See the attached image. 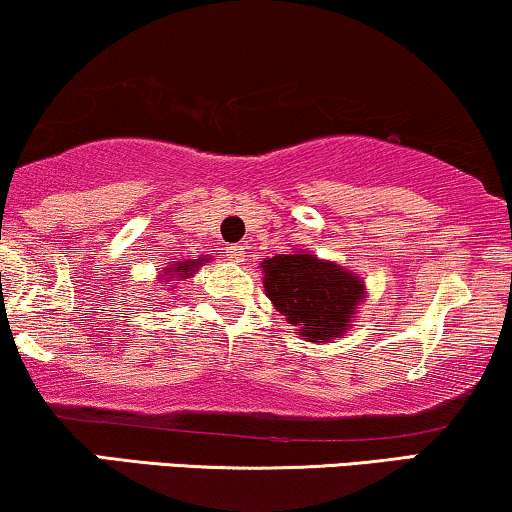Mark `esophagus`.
<instances>
[{
	"label": "esophagus",
	"instance_id": "esophagus-1",
	"mask_svg": "<svg viewBox=\"0 0 512 512\" xmlns=\"http://www.w3.org/2000/svg\"><path fill=\"white\" fill-rule=\"evenodd\" d=\"M225 254H227V261H232V263H242V261H244V246H237V244L227 246Z\"/></svg>",
	"mask_w": 512,
	"mask_h": 512
}]
</instances>
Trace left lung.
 I'll return each instance as SVG.
<instances>
[{
  "instance_id": "obj_1",
  "label": "left lung",
  "mask_w": 512,
  "mask_h": 512,
  "mask_svg": "<svg viewBox=\"0 0 512 512\" xmlns=\"http://www.w3.org/2000/svg\"><path fill=\"white\" fill-rule=\"evenodd\" d=\"M258 268L266 296L306 342H332L349 332L368 294L361 275L306 249L263 258Z\"/></svg>"
}]
</instances>
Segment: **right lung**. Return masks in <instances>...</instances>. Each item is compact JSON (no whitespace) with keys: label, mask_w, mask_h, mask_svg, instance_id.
<instances>
[{"label":"right lung","mask_w":512,"mask_h":512,"mask_svg":"<svg viewBox=\"0 0 512 512\" xmlns=\"http://www.w3.org/2000/svg\"><path fill=\"white\" fill-rule=\"evenodd\" d=\"M213 258L211 256H199V258H185V261H170L166 268L161 270L159 277H156V282H159L161 287H173V280H187V277L197 275V270L201 266H206V263H211Z\"/></svg>","instance_id":"right-lung-1"}]
</instances>
